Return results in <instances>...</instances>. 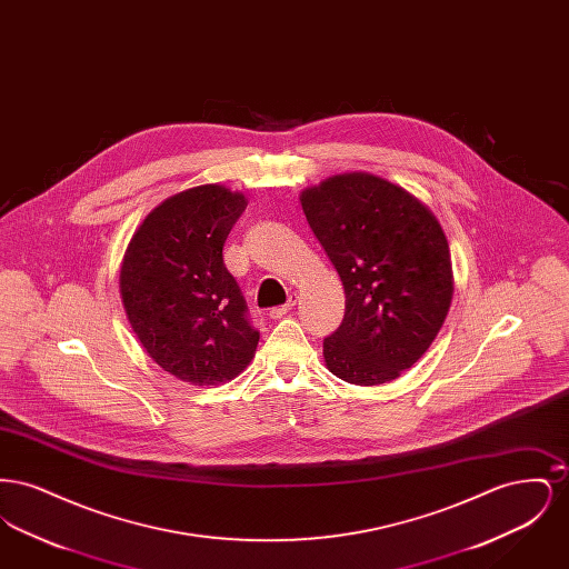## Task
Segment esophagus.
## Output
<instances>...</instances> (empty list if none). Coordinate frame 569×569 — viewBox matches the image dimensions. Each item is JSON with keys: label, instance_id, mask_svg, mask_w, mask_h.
Returning a JSON list of instances; mask_svg holds the SVG:
<instances>
[{"label": "esophagus", "instance_id": "1", "mask_svg": "<svg viewBox=\"0 0 569 569\" xmlns=\"http://www.w3.org/2000/svg\"><path fill=\"white\" fill-rule=\"evenodd\" d=\"M297 305V295H290L288 300H286V305H281V307H272L271 311H269V316H271L272 320H277V318H283L292 307Z\"/></svg>", "mask_w": 569, "mask_h": 569}]
</instances>
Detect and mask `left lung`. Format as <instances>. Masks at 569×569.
<instances>
[{"mask_svg":"<svg viewBox=\"0 0 569 569\" xmlns=\"http://www.w3.org/2000/svg\"><path fill=\"white\" fill-rule=\"evenodd\" d=\"M300 204L346 290L343 322L325 339L328 371L356 386L399 378L429 350L452 302L437 217L369 172L335 174L302 191Z\"/></svg>","mask_w":569,"mask_h":569,"instance_id":"1","label":"left lung"}]
</instances>
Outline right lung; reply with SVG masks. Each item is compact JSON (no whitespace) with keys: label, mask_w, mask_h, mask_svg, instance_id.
Instances as JSON below:
<instances>
[{"label":"right lung","mask_w":569,"mask_h":569,"mask_svg":"<svg viewBox=\"0 0 569 569\" xmlns=\"http://www.w3.org/2000/svg\"><path fill=\"white\" fill-rule=\"evenodd\" d=\"M244 207L241 191L216 183L174 193L144 217L123 256L119 290L140 346L193 386L237 378L260 339L221 253Z\"/></svg>","instance_id":"obj_1"}]
</instances>
